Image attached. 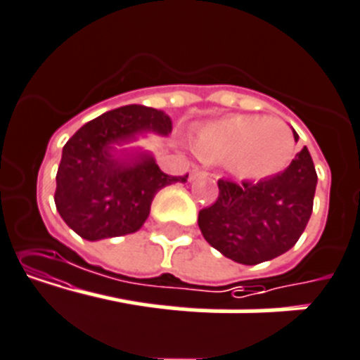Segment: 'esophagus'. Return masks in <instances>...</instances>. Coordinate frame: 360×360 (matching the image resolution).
<instances>
[{
    "label": "esophagus",
    "instance_id": "obj_1",
    "mask_svg": "<svg viewBox=\"0 0 360 360\" xmlns=\"http://www.w3.org/2000/svg\"><path fill=\"white\" fill-rule=\"evenodd\" d=\"M201 176H208V171L203 169V167H194L189 174L191 180H196V178H201Z\"/></svg>",
    "mask_w": 360,
    "mask_h": 360
}]
</instances>
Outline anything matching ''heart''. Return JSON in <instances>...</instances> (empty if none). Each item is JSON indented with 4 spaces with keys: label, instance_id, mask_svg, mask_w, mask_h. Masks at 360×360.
Returning a JSON list of instances; mask_svg holds the SVG:
<instances>
[{
    "label": "heart",
    "instance_id": "1",
    "mask_svg": "<svg viewBox=\"0 0 360 360\" xmlns=\"http://www.w3.org/2000/svg\"><path fill=\"white\" fill-rule=\"evenodd\" d=\"M196 150L207 159L226 160L238 178L263 180L290 166L297 141L283 120L237 115L205 127L198 134Z\"/></svg>",
    "mask_w": 360,
    "mask_h": 360
}]
</instances>
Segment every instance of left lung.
Masks as SVG:
<instances>
[{"label": "left lung", "instance_id": "obj_1", "mask_svg": "<svg viewBox=\"0 0 360 360\" xmlns=\"http://www.w3.org/2000/svg\"><path fill=\"white\" fill-rule=\"evenodd\" d=\"M316 182L313 159L304 146L276 176L256 184L219 178L217 200L200 210L198 226L226 258L242 265L269 262L290 251L306 229Z\"/></svg>", "mask_w": 360, "mask_h": 360}]
</instances>
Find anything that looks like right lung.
I'll use <instances>...</instances> for the list:
<instances>
[{
	"label": "right lung",
	"instance_id": "1",
	"mask_svg": "<svg viewBox=\"0 0 360 360\" xmlns=\"http://www.w3.org/2000/svg\"><path fill=\"white\" fill-rule=\"evenodd\" d=\"M146 131L166 136L171 118L146 105H123L84 123L63 146L54 203L61 219L86 240L134 233L162 187L187 182L160 171L153 157L122 145Z\"/></svg>",
	"mask_w": 360,
	"mask_h": 360
}]
</instances>
